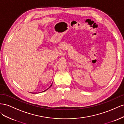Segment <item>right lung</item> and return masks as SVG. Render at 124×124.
<instances>
[{
  "instance_id": "obj_1",
  "label": "right lung",
  "mask_w": 124,
  "mask_h": 124,
  "mask_svg": "<svg viewBox=\"0 0 124 124\" xmlns=\"http://www.w3.org/2000/svg\"><path fill=\"white\" fill-rule=\"evenodd\" d=\"M52 84H51V86H50V87H49V88H50V87H51V86H52ZM47 88V89H46V90H45V91H43V92H45V91H46V90H47V89H48V88Z\"/></svg>"
}]
</instances>
